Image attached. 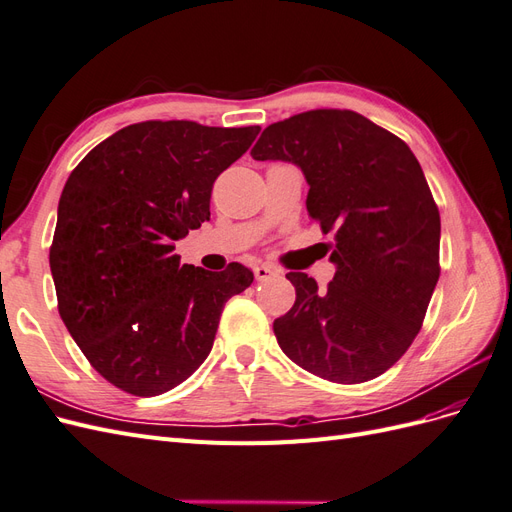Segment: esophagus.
<instances>
[{"label": "esophagus", "mask_w": 512, "mask_h": 512, "mask_svg": "<svg viewBox=\"0 0 512 512\" xmlns=\"http://www.w3.org/2000/svg\"><path fill=\"white\" fill-rule=\"evenodd\" d=\"M254 275H256L258 282H267V280H271V277L277 275V269H273L271 265H256Z\"/></svg>", "instance_id": "1"}]
</instances>
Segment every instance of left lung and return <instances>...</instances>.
I'll return each mask as SVG.
<instances>
[{"label":"left lung","mask_w":512,"mask_h":512,"mask_svg":"<svg viewBox=\"0 0 512 512\" xmlns=\"http://www.w3.org/2000/svg\"><path fill=\"white\" fill-rule=\"evenodd\" d=\"M252 158L299 166L309 218L335 237L327 290L286 275L297 301L273 322L277 344L324 380L378 378L421 331L440 277V213L421 164L401 138L337 108L271 123Z\"/></svg>","instance_id":"1"}]
</instances>
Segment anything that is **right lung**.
Returning <instances> with one entry per match:
<instances>
[{
	"label": "right lung",
	"instance_id": "obj_1",
	"mask_svg": "<svg viewBox=\"0 0 512 512\" xmlns=\"http://www.w3.org/2000/svg\"><path fill=\"white\" fill-rule=\"evenodd\" d=\"M258 132L143 121L70 173L49 254L59 316L117 389L153 397L188 380L213 348L224 303L254 282L239 262L211 273L173 252L209 220L213 181Z\"/></svg>",
	"mask_w": 512,
	"mask_h": 512
}]
</instances>
